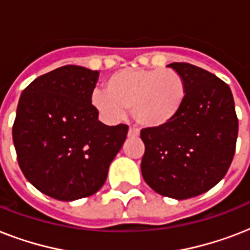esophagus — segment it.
Listing matches in <instances>:
<instances>
[{
	"mask_svg": "<svg viewBox=\"0 0 250 250\" xmlns=\"http://www.w3.org/2000/svg\"><path fill=\"white\" fill-rule=\"evenodd\" d=\"M140 136V131L137 128H135V127H129L128 129V137H132V139H135V137H139Z\"/></svg>",
	"mask_w": 250,
	"mask_h": 250,
	"instance_id": "obj_1",
	"label": "esophagus"
}]
</instances>
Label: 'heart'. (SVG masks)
Returning a JSON list of instances; mask_svg holds the SVG:
<instances>
[{
  "label": "heart",
  "instance_id": "b5f03b06",
  "mask_svg": "<svg viewBox=\"0 0 250 250\" xmlns=\"http://www.w3.org/2000/svg\"><path fill=\"white\" fill-rule=\"evenodd\" d=\"M105 88L92 92V104L106 119L118 121L132 109L133 119L146 128L171 123L187 98L186 82L171 68L119 70L107 78Z\"/></svg>",
  "mask_w": 250,
  "mask_h": 250
}]
</instances>
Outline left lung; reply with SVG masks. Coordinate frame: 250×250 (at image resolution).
I'll list each match as a JSON object with an SVG mask.
<instances>
[{
  "instance_id": "left-lung-1",
  "label": "left lung",
  "mask_w": 250,
  "mask_h": 250,
  "mask_svg": "<svg viewBox=\"0 0 250 250\" xmlns=\"http://www.w3.org/2000/svg\"><path fill=\"white\" fill-rule=\"evenodd\" d=\"M187 85L184 107L161 128L141 129V174L157 193L186 200L208 192L232 162L239 122L229 86L204 68L175 62Z\"/></svg>"
}]
</instances>
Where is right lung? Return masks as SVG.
Masks as SVG:
<instances>
[{"label": "right lung", "mask_w": 250, "mask_h": 250, "mask_svg": "<svg viewBox=\"0 0 250 250\" xmlns=\"http://www.w3.org/2000/svg\"><path fill=\"white\" fill-rule=\"evenodd\" d=\"M100 72L62 66L39 76L19 98L13 141L21 172L36 189L75 201L101 189L128 127L98 121L92 92Z\"/></svg>", "instance_id": "1"}]
</instances>
